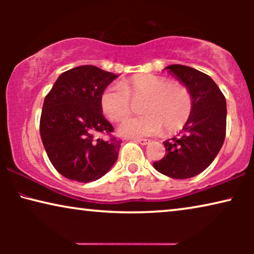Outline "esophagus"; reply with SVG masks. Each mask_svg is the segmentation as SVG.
Returning a JSON list of instances; mask_svg holds the SVG:
<instances>
[{"label": "esophagus", "instance_id": "esophagus-1", "mask_svg": "<svg viewBox=\"0 0 254 254\" xmlns=\"http://www.w3.org/2000/svg\"><path fill=\"white\" fill-rule=\"evenodd\" d=\"M135 142H137V143H140L142 145H145V144H148L150 141H149L148 138H135Z\"/></svg>", "mask_w": 254, "mask_h": 254}]
</instances>
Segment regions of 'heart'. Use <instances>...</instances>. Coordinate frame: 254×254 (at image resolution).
<instances>
[{
  "mask_svg": "<svg viewBox=\"0 0 254 254\" xmlns=\"http://www.w3.org/2000/svg\"><path fill=\"white\" fill-rule=\"evenodd\" d=\"M143 99V116L129 118L119 127L124 136H150L164 129L175 133L185 126L193 112V96L182 82L152 74L131 76L121 85H110L100 96L105 117L121 121L133 112V102Z\"/></svg>",
  "mask_w": 254,
  "mask_h": 254,
  "instance_id": "1",
  "label": "heart"
}]
</instances>
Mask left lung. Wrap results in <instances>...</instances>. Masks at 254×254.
Returning <instances> with one entry per match:
<instances>
[{"label":"left lung","instance_id":"1","mask_svg":"<svg viewBox=\"0 0 254 254\" xmlns=\"http://www.w3.org/2000/svg\"><path fill=\"white\" fill-rule=\"evenodd\" d=\"M193 96V112L178 136L163 142L166 155L154 162V168L175 179L199 175L211 164L221 150L227 130V103L209 76L183 64L166 67Z\"/></svg>","mask_w":254,"mask_h":254}]
</instances>
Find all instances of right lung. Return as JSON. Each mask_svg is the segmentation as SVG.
Segmentation results:
<instances>
[{
    "label": "right lung",
    "instance_id": "1",
    "mask_svg": "<svg viewBox=\"0 0 254 254\" xmlns=\"http://www.w3.org/2000/svg\"><path fill=\"white\" fill-rule=\"evenodd\" d=\"M117 77L95 65H79L59 76L45 97L41 141L55 170L65 178L95 182L116 163L123 141L112 135L100 96ZM97 134L109 138L97 139Z\"/></svg>",
    "mask_w": 254,
    "mask_h": 254
}]
</instances>
